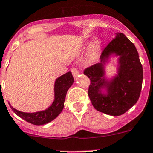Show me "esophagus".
Here are the masks:
<instances>
[{
	"label": "esophagus",
	"mask_w": 153,
	"mask_h": 153,
	"mask_svg": "<svg viewBox=\"0 0 153 153\" xmlns=\"http://www.w3.org/2000/svg\"><path fill=\"white\" fill-rule=\"evenodd\" d=\"M71 71H72V75H73L74 77H77L78 75V74H79V72H78V69L75 67H73L72 69H71Z\"/></svg>",
	"instance_id": "esophagus-1"
}]
</instances>
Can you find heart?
<instances>
[{"label":"heart","mask_w":153,"mask_h":153,"mask_svg":"<svg viewBox=\"0 0 153 153\" xmlns=\"http://www.w3.org/2000/svg\"><path fill=\"white\" fill-rule=\"evenodd\" d=\"M100 47H101V44L98 41H95L92 43L89 48V54H88V60L89 61L92 62L96 59L98 55V52H99Z\"/></svg>","instance_id":"1"}]
</instances>
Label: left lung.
I'll list each match as a JSON object with an SVG mask.
<instances>
[{"instance_id": "left-lung-1", "label": "left lung", "mask_w": 153, "mask_h": 153, "mask_svg": "<svg viewBox=\"0 0 153 153\" xmlns=\"http://www.w3.org/2000/svg\"><path fill=\"white\" fill-rule=\"evenodd\" d=\"M118 56L117 74L105 76V65L111 56ZM101 63L86 68L84 75L90 80L88 95L92 106L112 116L125 113L138 101L143 81V68L135 45L123 33L117 32L104 49Z\"/></svg>"}]
</instances>
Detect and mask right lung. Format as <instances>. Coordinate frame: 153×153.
I'll list each match as a JSON object with an SVG mask.
<instances>
[{
  "mask_svg": "<svg viewBox=\"0 0 153 153\" xmlns=\"http://www.w3.org/2000/svg\"><path fill=\"white\" fill-rule=\"evenodd\" d=\"M74 78L72 72H68L64 75L58 77L55 82L54 92L55 99L50 106L45 110L36 112H24L12 107L10 104L11 109L20 118H23L27 122L34 125H44L53 121L62 112L64 106L66 95L68 89L72 85Z\"/></svg>",
  "mask_w": 153,
  "mask_h": 153,
  "instance_id": "right-lung-1",
  "label": "right lung"
}]
</instances>
